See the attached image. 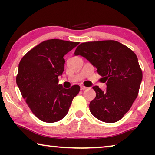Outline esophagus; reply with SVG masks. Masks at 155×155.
<instances>
[{"label":"esophagus","mask_w":155,"mask_h":155,"mask_svg":"<svg viewBox=\"0 0 155 155\" xmlns=\"http://www.w3.org/2000/svg\"><path fill=\"white\" fill-rule=\"evenodd\" d=\"M80 89H81L82 90H86L87 87H86L85 86H84V85H81V86H80Z\"/></svg>","instance_id":"1"}]
</instances>
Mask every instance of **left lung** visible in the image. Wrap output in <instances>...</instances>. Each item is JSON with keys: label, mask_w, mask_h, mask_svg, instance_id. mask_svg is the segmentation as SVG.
Masks as SVG:
<instances>
[{"label": "left lung", "mask_w": 155, "mask_h": 155, "mask_svg": "<svg viewBox=\"0 0 155 155\" xmlns=\"http://www.w3.org/2000/svg\"><path fill=\"white\" fill-rule=\"evenodd\" d=\"M75 55L83 56L97 68L107 82V90L93 87L96 97L90 101V111L106 123L121 119L138 94L143 73L137 56L132 50L114 40L80 44Z\"/></svg>", "instance_id": "left-lung-1"}]
</instances>
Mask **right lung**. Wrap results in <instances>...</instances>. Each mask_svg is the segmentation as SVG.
Listing matches in <instances>:
<instances>
[{
    "instance_id": "add662e5",
    "label": "right lung",
    "mask_w": 155,
    "mask_h": 155,
    "mask_svg": "<svg viewBox=\"0 0 155 155\" xmlns=\"http://www.w3.org/2000/svg\"><path fill=\"white\" fill-rule=\"evenodd\" d=\"M79 42L44 41L27 53L19 63L16 82L29 109L42 121L54 123L65 117L79 85L65 89L58 84L64 71L63 56Z\"/></svg>"
}]
</instances>
